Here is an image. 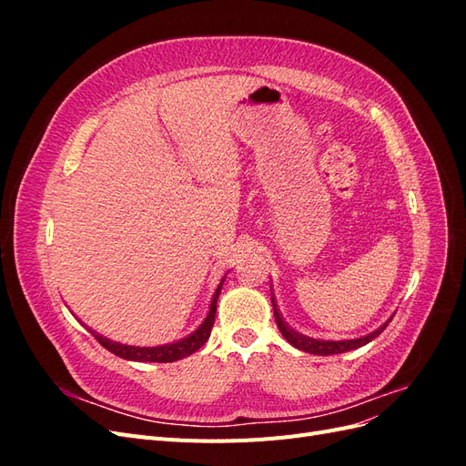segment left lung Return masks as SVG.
I'll list each match as a JSON object with an SVG mask.
<instances>
[{"mask_svg": "<svg viewBox=\"0 0 466 466\" xmlns=\"http://www.w3.org/2000/svg\"><path fill=\"white\" fill-rule=\"evenodd\" d=\"M272 307H274V317H276V322H278V329H279L281 336H284L293 348H298L301 351H309V354H315V356L344 354V351H350V350H356V348H361L365 344H370L373 338H377L380 332H383L387 329V324L392 320V319H389L385 324H380L377 330L370 332L368 336L354 338V340H317V338H309L305 334L295 332L291 327H288V322L281 319V315L278 311V305H276L274 295H272Z\"/></svg>", "mask_w": 466, "mask_h": 466, "instance_id": "obj_1", "label": "left lung"}]
</instances>
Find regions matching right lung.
I'll return each instance as SVG.
<instances>
[{
	"instance_id": "obj_1",
	"label": "right lung",
	"mask_w": 466,
	"mask_h": 466,
	"mask_svg": "<svg viewBox=\"0 0 466 466\" xmlns=\"http://www.w3.org/2000/svg\"><path fill=\"white\" fill-rule=\"evenodd\" d=\"M225 278H221L219 286L216 288L214 298H211L209 303V311L204 319V322L200 324L198 329H196L192 334H188L187 338H182V340L171 342V344H163V346H155V348H139V346H128V344H118L115 340H108V338L96 334L95 330L89 329V332L96 338L98 344L103 348H106L112 354L122 358V360H130V361H155V363H171V361H178L182 358H187L190 354H194L196 350H200L206 340L209 338L211 327H214L216 322V311H218V299H219V293H221V286H223Z\"/></svg>"
}]
</instances>
